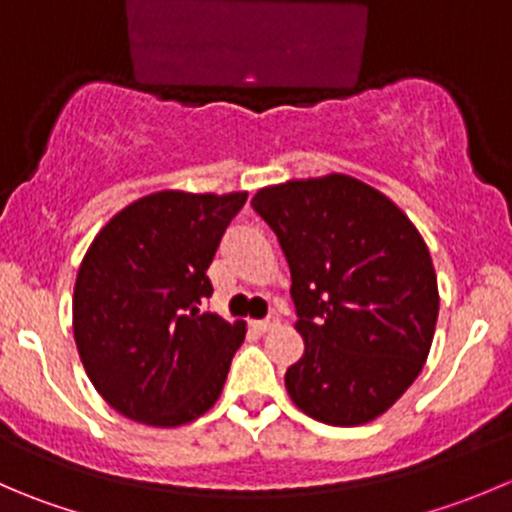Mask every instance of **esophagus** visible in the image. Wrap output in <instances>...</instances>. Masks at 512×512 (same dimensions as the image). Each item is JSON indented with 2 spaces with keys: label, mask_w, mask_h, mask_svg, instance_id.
<instances>
[{
  "label": "esophagus",
  "mask_w": 512,
  "mask_h": 512,
  "mask_svg": "<svg viewBox=\"0 0 512 512\" xmlns=\"http://www.w3.org/2000/svg\"><path fill=\"white\" fill-rule=\"evenodd\" d=\"M277 325H280V320H277V317H267V320H255V322H250L252 330L260 332V335H265V332H272Z\"/></svg>",
  "instance_id": "34e87169"
}]
</instances>
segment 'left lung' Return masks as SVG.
Segmentation results:
<instances>
[{"label": "left lung", "mask_w": 512, "mask_h": 512, "mask_svg": "<svg viewBox=\"0 0 512 512\" xmlns=\"http://www.w3.org/2000/svg\"><path fill=\"white\" fill-rule=\"evenodd\" d=\"M292 275L305 352L285 388L310 418L355 428L388 413L428 360L438 277L418 227L390 197L332 172L257 190Z\"/></svg>", "instance_id": "left-lung-1"}]
</instances>
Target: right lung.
Instances as JSON below:
<instances>
[{
	"instance_id": "1",
	"label": "right lung",
	"mask_w": 512,
	"mask_h": 512,
	"mask_svg": "<svg viewBox=\"0 0 512 512\" xmlns=\"http://www.w3.org/2000/svg\"><path fill=\"white\" fill-rule=\"evenodd\" d=\"M247 192L162 190L119 210L89 245L72 297L79 357L119 415L177 428L217 403L245 322L200 305Z\"/></svg>"
}]
</instances>
